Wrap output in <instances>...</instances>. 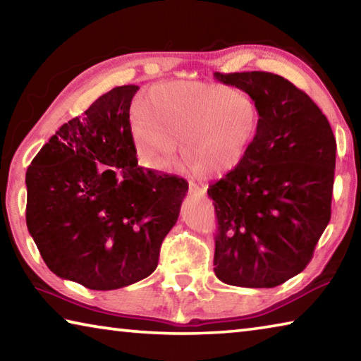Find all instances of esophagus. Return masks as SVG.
<instances>
[{"instance_id": "esophagus-1", "label": "esophagus", "mask_w": 361, "mask_h": 361, "mask_svg": "<svg viewBox=\"0 0 361 361\" xmlns=\"http://www.w3.org/2000/svg\"><path fill=\"white\" fill-rule=\"evenodd\" d=\"M189 192L194 194V195H197V197H204L205 192H207V188L205 186H200V185H197V183L191 181V183H189Z\"/></svg>"}]
</instances>
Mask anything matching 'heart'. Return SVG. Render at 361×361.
Returning a JSON list of instances; mask_svg holds the SVG:
<instances>
[{"instance_id": "obj_1", "label": "heart", "mask_w": 361, "mask_h": 361, "mask_svg": "<svg viewBox=\"0 0 361 361\" xmlns=\"http://www.w3.org/2000/svg\"><path fill=\"white\" fill-rule=\"evenodd\" d=\"M259 108L252 97L215 82H164L151 89L146 105L130 113V140L138 166L167 172L176 145L189 167L221 178L240 166L259 130Z\"/></svg>"}]
</instances>
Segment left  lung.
Returning a JSON list of instances; mask_svg holds the SVG:
<instances>
[{"instance_id": "1", "label": "left lung", "mask_w": 361, "mask_h": 361, "mask_svg": "<svg viewBox=\"0 0 361 361\" xmlns=\"http://www.w3.org/2000/svg\"><path fill=\"white\" fill-rule=\"evenodd\" d=\"M259 108V130L235 170L209 188L218 219L215 274L274 288L312 259L331 218L336 138L310 97L274 73H215Z\"/></svg>"}]
</instances>
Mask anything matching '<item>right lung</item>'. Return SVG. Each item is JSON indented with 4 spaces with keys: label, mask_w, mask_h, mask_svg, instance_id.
I'll return each mask as SVG.
<instances>
[{
    "label": "right lung",
    "mask_w": 361,
    "mask_h": 361,
    "mask_svg": "<svg viewBox=\"0 0 361 361\" xmlns=\"http://www.w3.org/2000/svg\"><path fill=\"white\" fill-rule=\"evenodd\" d=\"M119 85L49 138L28 166L27 228L46 266L90 290H116L154 272L188 192L176 175L138 166L130 103Z\"/></svg>",
    "instance_id": "right-lung-1"
}]
</instances>
